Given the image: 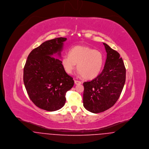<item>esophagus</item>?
I'll use <instances>...</instances> for the list:
<instances>
[{
    "instance_id": "1",
    "label": "esophagus",
    "mask_w": 149,
    "mask_h": 149,
    "mask_svg": "<svg viewBox=\"0 0 149 149\" xmlns=\"http://www.w3.org/2000/svg\"><path fill=\"white\" fill-rule=\"evenodd\" d=\"M74 83L76 85H79V84H81V82L80 81H78V80H74Z\"/></svg>"
}]
</instances>
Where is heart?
<instances>
[{
    "instance_id": "obj_1",
    "label": "heart",
    "mask_w": 149,
    "mask_h": 149,
    "mask_svg": "<svg viewBox=\"0 0 149 149\" xmlns=\"http://www.w3.org/2000/svg\"><path fill=\"white\" fill-rule=\"evenodd\" d=\"M104 61L102 53L98 50L87 46H76L69 51L61 58L64 70L71 74L76 64L79 73L85 79L96 77L100 72Z\"/></svg>"
}]
</instances>
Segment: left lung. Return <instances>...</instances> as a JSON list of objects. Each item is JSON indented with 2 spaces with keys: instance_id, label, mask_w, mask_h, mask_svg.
I'll list each match as a JSON object with an SVG mask.
<instances>
[{
  "instance_id": "1",
  "label": "left lung",
  "mask_w": 149,
  "mask_h": 149,
  "mask_svg": "<svg viewBox=\"0 0 149 149\" xmlns=\"http://www.w3.org/2000/svg\"><path fill=\"white\" fill-rule=\"evenodd\" d=\"M107 58L102 73L83 83V105L97 113L106 111L117 102L126 81V68L119 53L103 43Z\"/></svg>"
}]
</instances>
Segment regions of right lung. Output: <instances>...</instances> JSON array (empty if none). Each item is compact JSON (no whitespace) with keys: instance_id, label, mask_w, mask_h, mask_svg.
Segmentation results:
<instances>
[{"instance_id":"1","label":"right lung","mask_w":149,"mask_h":149,"mask_svg":"<svg viewBox=\"0 0 149 149\" xmlns=\"http://www.w3.org/2000/svg\"><path fill=\"white\" fill-rule=\"evenodd\" d=\"M66 40L60 37L42 43L30 52L24 67L23 82L30 99L36 106L47 111L64 106L66 93L74 85L73 78L57 58V55L61 57Z\"/></svg>"}]
</instances>
